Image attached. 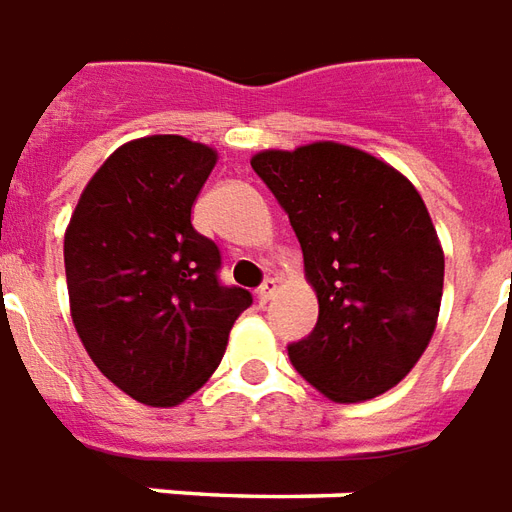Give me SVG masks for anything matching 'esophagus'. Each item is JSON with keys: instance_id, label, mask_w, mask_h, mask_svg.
Wrapping results in <instances>:
<instances>
[{"instance_id": "34e87169", "label": "esophagus", "mask_w": 512, "mask_h": 512, "mask_svg": "<svg viewBox=\"0 0 512 512\" xmlns=\"http://www.w3.org/2000/svg\"><path fill=\"white\" fill-rule=\"evenodd\" d=\"M275 292H278V281L275 278H267V281L261 283L259 292H256V297H259V302L264 305V302H270L272 297H275Z\"/></svg>"}]
</instances>
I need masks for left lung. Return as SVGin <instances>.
I'll return each mask as SVG.
<instances>
[{
    "instance_id": "1",
    "label": "left lung",
    "mask_w": 512,
    "mask_h": 512,
    "mask_svg": "<svg viewBox=\"0 0 512 512\" xmlns=\"http://www.w3.org/2000/svg\"><path fill=\"white\" fill-rule=\"evenodd\" d=\"M251 166L289 215L319 300L313 333L289 346L297 374L338 404L387 393L423 357L442 305L425 201L390 163L335 141L264 149Z\"/></svg>"
}]
</instances>
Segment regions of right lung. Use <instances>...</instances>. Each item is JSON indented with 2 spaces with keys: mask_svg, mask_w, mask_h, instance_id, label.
I'll return each mask as SVG.
<instances>
[{
  "mask_svg": "<svg viewBox=\"0 0 512 512\" xmlns=\"http://www.w3.org/2000/svg\"><path fill=\"white\" fill-rule=\"evenodd\" d=\"M218 152L185 136L122 144L89 179L65 231L70 316L100 374L147 406L207 382L253 302L220 286L218 245L190 207Z\"/></svg>",
  "mask_w": 512,
  "mask_h": 512,
  "instance_id": "add662e5",
  "label": "right lung"
}]
</instances>
